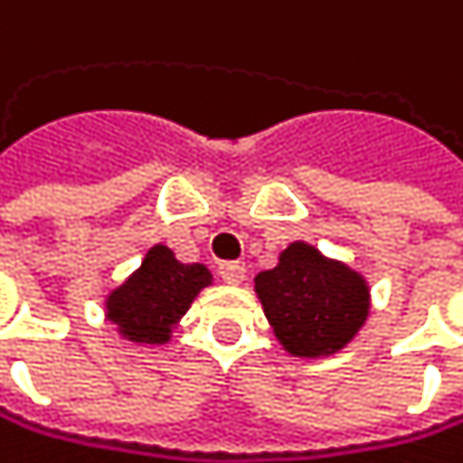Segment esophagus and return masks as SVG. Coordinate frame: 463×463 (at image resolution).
<instances>
[{
    "mask_svg": "<svg viewBox=\"0 0 463 463\" xmlns=\"http://www.w3.org/2000/svg\"><path fill=\"white\" fill-rule=\"evenodd\" d=\"M219 278L224 283H241L247 278V266L241 260H224L219 263Z\"/></svg>",
    "mask_w": 463,
    "mask_h": 463,
    "instance_id": "1",
    "label": "esophagus"
}]
</instances>
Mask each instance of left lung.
<instances>
[{"label": "left lung", "mask_w": 463, "mask_h": 463, "mask_svg": "<svg viewBox=\"0 0 463 463\" xmlns=\"http://www.w3.org/2000/svg\"><path fill=\"white\" fill-rule=\"evenodd\" d=\"M255 291L280 345L299 358L339 353L369 314L366 280L306 241L288 244L275 269L255 278Z\"/></svg>", "instance_id": "1"}]
</instances>
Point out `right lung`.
<instances>
[{"label": "right lung", "instance_id": "add662e5", "mask_svg": "<svg viewBox=\"0 0 463 463\" xmlns=\"http://www.w3.org/2000/svg\"><path fill=\"white\" fill-rule=\"evenodd\" d=\"M211 272L203 263H180L164 244H155L116 291H110L105 308L108 319L118 325L124 339L138 345H166L172 327L188 311L205 286Z\"/></svg>", "mask_w": 463, "mask_h": 463}]
</instances>
